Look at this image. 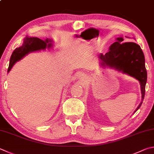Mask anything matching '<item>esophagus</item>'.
I'll return each instance as SVG.
<instances>
[{"label":"esophagus","mask_w":154,"mask_h":154,"mask_svg":"<svg viewBox=\"0 0 154 154\" xmlns=\"http://www.w3.org/2000/svg\"><path fill=\"white\" fill-rule=\"evenodd\" d=\"M82 76H83V75H82V74H80V75H78V77H79V78H81V79H82Z\"/></svg>","instance_id":"1"}]
</instances>
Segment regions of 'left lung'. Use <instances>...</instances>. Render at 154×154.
Wrapping results in <instances>:
<instances>
[{"mask_svg":"<svg viewBox=\"0 0 154 154\" xmlns=\"http://www.w3.org/2000/svg\"><path fill=\"white\" fill-rule=\"evenodd\" d=\"M127 38V37H126ZM124 38L116 39L105 54H100L99 59L103 67L109 66L137 79L141 85V102L134 113L140 108L145 96L147 71L145 57L141 47L135 42H124Z\"/></svg>","mask_w":154,"mask_h":154,"instance_id":"1","label":"left lung"}]
</instances>
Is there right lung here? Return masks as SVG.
Instances as JSON below:
<instances>
[{"label": "right lung", "mask_w": 154, "mask_h": 154, "mask_svg": "<svg viewBox=\"0 0 154 154\" xmlns=\"http://www.w3.org/2000/svg\"><path fill=\"white\" fill-rule=\"evenodd\" d=\"M51 47H52V40L50 39L47 38L45 40H42L36 37L26 36L24 38L23 44H22V46L15 48L10 58L9 66L7 72H9L10 71L16 62L21 60L29 53L45 50L46 48H50Z\"/></svg>", "instance_id": "add662e5"}]
</instances>
